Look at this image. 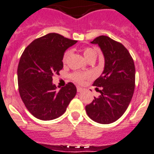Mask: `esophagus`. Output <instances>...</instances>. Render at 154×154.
<instances>
[{"label": "esophagus", "mask_w": 154, "mask_h": 154, "mask_svg": "<svg viewBox=\"0 0 154 154\" xmlns=\"http://www.w3.org/2000/svg\"><path fill=\"white\" fill-rule=\"evenodd\" d=\"M77 92H83V88H81V87H79V86H77Z\"/></svg>", "instance_id": "34e87169"}]
</instances>
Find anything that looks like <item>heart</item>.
<instances>
[{
	"label": "heart",
	"instance_id": "heart-1",
	"mask_svg": "<svg viewBox=\"0 0 154 154\" xmlns=\"http://www.w3.org/2000/svg\"><path fill=\"white\" fill-rule=\"evenodd\" d=\"M82 53H83V55L85 57L87 61H89L91 59H93V58H97V51L93 50L92 48H90V47H85L82 50ZM71 54V51L70 50H68L65 52L63 57H62V61L63 62H66L67 61V59L69 58V55ZM90 77L89 73H80V72H76V73H73L71 74V78L74 81L77 82V83H81L83 82V81L86 78Z\"/></svg>",
	"mask_w": 154,
	"mask_h": 154
}]
</instances>
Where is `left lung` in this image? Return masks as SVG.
Listing matches in <instances>:
<instances>
[{
    "label": "left lung",
    "mask_w": 154,
    "mask_h": 154,
    "mask_svg": "<svg viewBox=\"0 0 154 154\" xmlns=\"http://www.w3.org/2000/svg\"><path fill=\"white\" fill-rule=\"evenodd\" d=\"M100 47L104 57V69L93 85L101 88L100 96L86 105L87 115L101 124L116 122L129 106L135 86V67L127 49L108 36L91 42Z\"/></svg>",
    "instance_id": "left-lung-1"
}]
</instances>
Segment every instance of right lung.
<instances>
[{"instance_id": "obj_1", "label": "right lung", "mask_w": 154, "mask_h": 154, "mask_svg": "<svg viewBox=\"0 0 154 154\" xmlns=\"http://www.w3.org/2000/svg\"><path fill=\"white\" fill-rule=\"evenodd\" d=\"M76 40L49 33L31 42L24 50L17 69L19 92L25 107L35 118L52 120L63 115L76 96L77 88L69 82L57 92L52 83L63 68L65 51Z\"/></svg>"}]
</instances>
